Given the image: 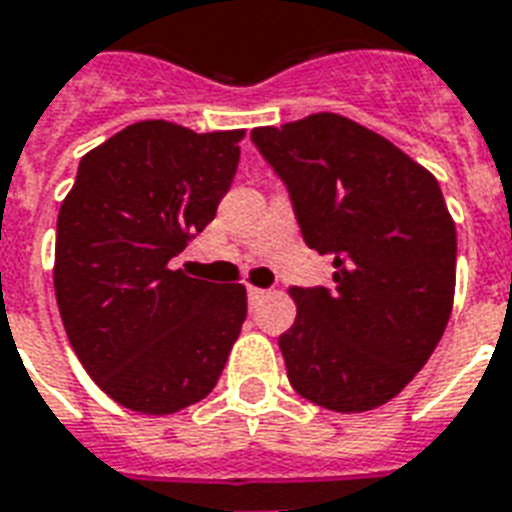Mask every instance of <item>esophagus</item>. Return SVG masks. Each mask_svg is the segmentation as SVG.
<instances>
[{"instance_id":"obj_1","label":"esophagus","mask_w":512,"mask_h":512,"mask_svg":"<svg viewBox=\"0 0 512 512\" xmlns=\"http://www.w3.org/2000/svg\"><path fill=\"white\" fill-rule=\"evenodd\" d=\"M247 295H249V303L255 305V303H260V300H263V297H265V295H268V292H265V289L249 287V289H247Z\"/></svg>"}]
</instances>
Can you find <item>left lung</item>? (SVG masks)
<instances>
[{
  "instance_id": "1",
  "label": "left lung",
  "mask_w": 512,
  "mask_h": 512,
  "mask_svg": "<svg viewBox=\"0 0 512 512\" xmlns=\"http://www.w3.org/2000/svg\"><path fill=\"white\" fill-rule=\"evenodd\" d=\"M305 244L332 257L335 287H292L279 337L292 388L332 412H366L412 382L444 335L457 231L436 177L337 114L257 127Z\"/></svg>"
}]
</instances>
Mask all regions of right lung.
<instances>
[{
  "label": "right lung",
  "mask_w": 512,
  "mask_h": 512,
  "mask_svg": "<svg viewBox=\"0 0 512 512\" xmlns=\"http://www.w3.org/2000/svg\"><path fill=\"white\" fill-rule=\"evenodd\" d=\"M241 130L138 122L84 156L60 204L55 297L68 342L116 404L172 414L212 393L247 289L172 271L239 167Z\"/></svg>",
  "instance_id": "obj_1"
}]
</instances>
